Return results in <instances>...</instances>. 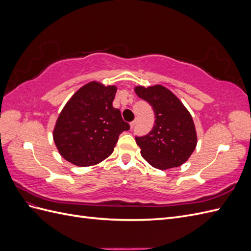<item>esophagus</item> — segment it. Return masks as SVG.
Listing matches in <instances>:
<instances>
[{
	"label": "esophagus",
	"mask_w": 251,
	"mask_h": 251,
	"mask_svg": "<svg viewBox=\"0 0 251 251\" xmlns=\"http://www.w3.org/2000/svg\"><path fill=\"white\" fill-rule=\"evenodd\" d=\"M136 123H137V120H136V119H135V120H133L132 123L130 124V127H131V128H133V127L136 126Z\"/></svg>",
	"instance_id": "1"
}]
</instances>
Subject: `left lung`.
Wrapping results in <instances>:
<instances>
[{"mask_svg": "<svg viewBox=\"0 0 251 251\" xmlns=\"http://www.w3.org/2000/svg\"><path fill=\"white\" fill-rule=\"evenodd\" d=\"M134 91L153 107L156 118L153 130L143 137H136L142 158L162 171L185 163L198 142L191 113L162 85L135 86Z\"/></svg>", "mask_w": 251, "mask_h": 251, "instance_id": "obj_1", "label": "left lung"}]
</instances>
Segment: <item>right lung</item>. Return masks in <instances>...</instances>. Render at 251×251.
<instances>
[{
  "label": "right lung",
  "instance_id": "obj_1",
  "mask_svg": "<svg viewBox=\"0 0 251 251\" xmlns=\"http://www.w3.org/2000/svg\"><path fill=\"white\" fill-rule=\"evenodd\" d=\"M116 92V86L93 80L67 101L53 128V140L65 160L86 168L113 153L119 135L130 128L112 105Z\"/></svg>",
  "mask_w": 251,
  "mask_h": 251
}]
</instances>
